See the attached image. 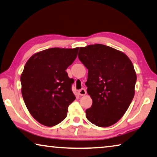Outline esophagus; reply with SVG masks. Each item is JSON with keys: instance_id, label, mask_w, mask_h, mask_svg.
I'll list each match as a JSON object with an SVG mask.
<instances>
[{"instance_id": "esophagus-1", "label": "esophagus", "mask_w": 157, "mask_h": 157, "mask_svg": "<svg viewBox=\"0 0 157 157\" xmlns=\"http://www.w3.org/2000/svg\"><path fill=\"white\" fill-rule=\"evenodd\" d=\"M86 94V91L84 89H81L78 91V94L79 96H84Z\"/></svg>"}]
</instances>
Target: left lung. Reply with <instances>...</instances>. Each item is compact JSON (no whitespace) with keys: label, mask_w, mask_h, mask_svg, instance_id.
Masks as SVG:
<instances>
[{"label":"left lung","mask_w":157,"mask_h":157,"mask_svg":"<svg viewBox=\"0 0 157 157\" xmlns=\"http://www.w3.org/2000/svg\"><path fill=\"white\" fill-rule=\"evenodd\" d=\"M78 58L89 71L85 84L93 101L86 117L100 127L113 125L125 114L135 94L132 62L123 52L101 44L80 47Z\"/></svg>","instance_id":"left-lung-1"}]
</instances>
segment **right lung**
Here are the masks:
<instances>
[{
	"label": "right lung",
	"instance_id": "right-lung-1",
	"mask_svg": "<svg viewBox=\"0 0 157 157\" xmlns=\"http://www.w3.org/2000/svg\"><path fill=\"white\" fill-rule=\"evenodd\" d=\"M78 49H47L33 54L25 64L22 96L29 113L43 125L53 126L63 121L75 99L71 89L74 80L66 70L76 59Z\"/></svg>",
	"mask_w": 157,
	"mask_h": 157
}]
</instances>
